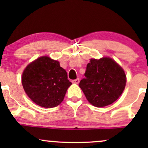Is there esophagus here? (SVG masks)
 Listing matches in <instances>:
<instances>
[{"mask_svg": "<svg viewBox=\"0 0 148 148\" xmlns=\"http://www.w3.org/2000/svg\"><path fill=\"white\" fill-rule=\"evenodd\" d=\"M72 83L73 84H78L79 83V79H74L72 81Z\"/></svg>", "mask_w": 148, "mask_h": 148, "instance_id": "1", "label": "esophagus"}]
</instances>
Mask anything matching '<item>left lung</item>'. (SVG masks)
<instances>
[{
	"label": "left lung",
	"mask_w": 148,
	"mask_h": 148,
	"mask_svg": "<svg viewBox=\"0 0 148 148\" xmlns=\"http://www.w3.org/2000/svg\"><path fill=\"white\" fill-rule=\"evenodd\" d=\"M85 79L79 87L94 106L104 107L113 103L123 92L127 76L123 67L109 57L91 58L86 67Z\"/></svg>",
	"instance_id": "left-lung-1"
}]
</instances>
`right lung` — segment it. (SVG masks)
I'll use <instances>...</instances> for the list:
<instances>
[{
	"label": "right lung",
	"mask_w": 148,
	"mask_h": 148,
	"mask_svg": "<svg viewBox=\"0 0 148 148\" xmlns=\"http://www.w3.org/2000/svg\"><path fill=\"white\" fill-rule=\"evenodd\" d=\"M21 84L34 103L48 108L60 104L72 85L60 62L46 56L39 57L25 67Z\"/></svg>",
	"instance_id": "add662e5"
}]
</instances>
